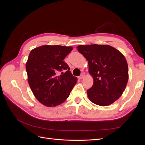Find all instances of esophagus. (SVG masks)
I'll return each instance as SVG.
<instances>
[{
  "instance_id": "esophagus-1",
  "label": "esophagus",
  "mask_w": 145,
  "mask_h": 145,
  "mask_svg": "<svg viewBox=\"0 0 145 145\" xmlns=\"http://www.w3.org/2000/svg\"><path fill=\"white\" fill-rule=\"evenodd\" d=\"M83 77H84V76H83V74H82L81 76H80L79 77H78V78H79V79H82V78H83Z\"/></svg>"
}]
</instances>
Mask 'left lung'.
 <instances>
[{"label":"left lung","mask_w":145,"mask_h":145,"mask_svg":"<svg viewBox=\"0 0 145 145\" xmlns=\"http://www.w3.org/2000/svg\"><path fill=\"white\" fill-rule=\"evenodd\" d=\"M88 61L93 85L87 90L89 99L99 106H108L119 98L128 80V67L121 52L108 45L77 46Z\"/></svg>","instance_id":"8db88e82"}]
</instances>
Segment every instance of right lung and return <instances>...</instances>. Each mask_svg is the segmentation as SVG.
I'll list each match as a JSON object with an SVG mask.
<instances>
[{
    "instance_id": "1",
    "label": "right lung",
    "mask_w": 145,
    "mask_h": 145,
    "mask_svg": "<svg viewBox=\"0 0 145 145\" xmlns=\"http://www.w3.org/2000/svg\"><path fill=\"white\" fill-rule=\"evenodd\" d=\"M72 50L71 46L43 45L30 52L26 69L29 86L36 98L46 106L62 103L76 84L63 60Z\"/></svg>"
}]
</instances>
